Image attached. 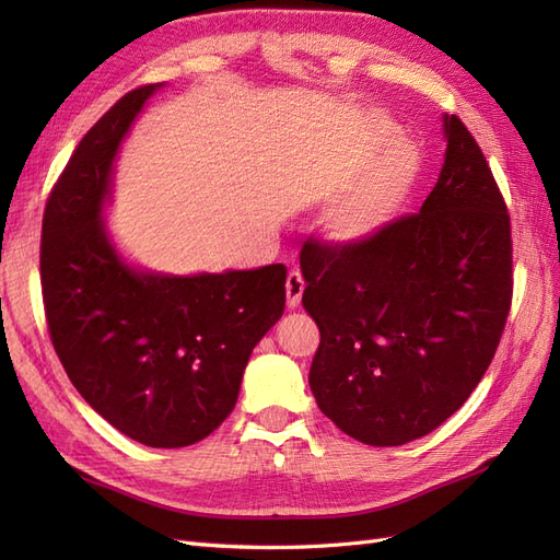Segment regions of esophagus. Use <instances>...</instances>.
<instances>
[{
  "label": "esophagus",
  "instance_id": "1",
  "mask_svg": "<svg viewBox=\"0 0 560 560\" xmlns=\"http://www.w3.org/2000/svg\"><path fill=\"white\" fill-rule=\"evenodd\" d=\"M284 290H287V306H290V308H296L299 303H301L303 290H306V282H303V276L299 273V270H292V273L287 276Z\"/></svg>",
  "mask_w": 560,
  "mask_h": 560
}]
</instances>
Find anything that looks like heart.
I'll list each match as a JSON object with an SVG mask.
<instances>
[{
    "instance_id": "1",
    "label": "heart",
    "mask_w": 560,
    "mask_h": 560,
    "mask_svg": "<svg viewBox=\"0 0 560 560\" xmlns=\"http://www.w3.org/2000/svg\"><path fill=\"white\" fill-rule=\"evenodd\" d=\"M362 159L364 171L327 210V238L343 247L378 241L409 212L422 177L420 151L401 140L389 118H376L369 130Z\"/></svg>"
}]
</instances>
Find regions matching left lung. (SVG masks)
Returning <instances> with one entry per match:
<instances>
[{
    "instance_id": "obj_1",
    "label": "left lung",
    "mask_w": 560,
    "mask_h": 560,
    "mask_svg": "<svg viewBox=\"0 0 560 560\" xmlns=\"http://www.w3.org/2000/svg\"><path fill=\"white\" fill-rule=\"evenodd\" d=\"M446 154L418 214L360 247L306 243L303 308L317 322L311 389L338 430L401 446L479 385L512 303L510 214L477 140L444 114Z\"/></svg>"
}]
</instances>
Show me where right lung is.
<instances>
[{
  "label": "right lung",
  "mask_w": 560,
  "mask_h": 560,
  "mask_svg": "<svg viewBox=\"0 0 560 560\" xmlns=\"http://www.w3.org/2000/svg\"><path fill=\"white\" fill-rule=\"evenodd\" d=\"M163 86L130 91L79 142L46 202L39 264L50 341L79 395L135 442L182 448L233 411L254 346L282 317L287 268L173 276L116 247L114 165Z\"/></svg>",
  "instance_id": "1"
}]
</instances>
